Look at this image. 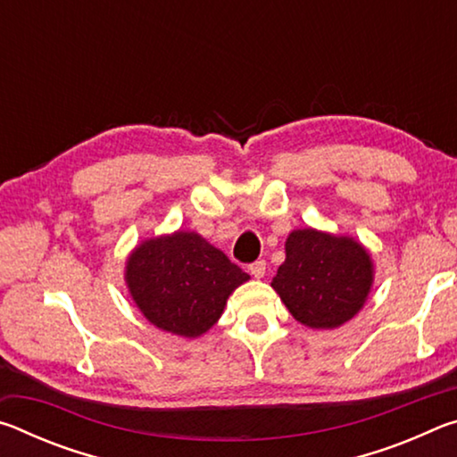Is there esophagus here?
I'll return each mask as SVG.
<instances>
[{
	"mask_svg": "<svg viewBox=\"0 0 457 457\" xmlns=\"http://www.w3.org/2000/svg\"><path fill=\"white\" fill-rule=\"evenodd\" d=\"M250 272L253 278H264L266 276V260H256L250 264Z\"/></svg>",
	"mask_w": 457,
	"mask_h": 457,
	"instance_id": "obj_1",
	"label": "esophagus"
}]
</instances>
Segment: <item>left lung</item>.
Returning <instances> with one entry per match:
<instances>
[{
	"label": "left lung",
	"instance_id": "left-lung-1",
	"mask_svg": "<svg viewBox=\"0 0 457 457\" xmlns=\"http://www.w3.org/2000/svg\"><path fill=\"white\" fill-rule=\"evenodd\" d=\"M373 286V260L357 239L294 229L272 288L304 327L338 328L357 314Z\"/></svg>",
	"mask_w": 457,
	"mask_h": 457
}]
</instances>
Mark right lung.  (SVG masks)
I'll return each instance as SVG.
<instances>
[{"instance_id": "add662e5", "label": "right lung", "mask_w": 457, "mask_h": 457, "mask_svg": "<svg viewBox=\"0 0 457 457\" xmlns=\"http://www.w3.org/2000/svg\"><path fill=\"white\" fill-rule=\"evenodd\" d=\"M125 280L146 320L195 338L220 320L229 294L250 276L195 231L179 229L138 244L127 260Z\"/></svg>"}]
</instances>
